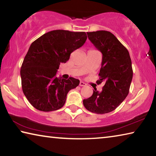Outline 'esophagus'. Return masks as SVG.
<instances>
[{
  "label": "esophagus",
  "instance_id": "esophagus-1",
  "mask_svg": "<svg viewBox=\"0 0 156 156\" xmlns=\"http://www.w3.org/2000/svg\"><path fill=\"white\" fill-rule=\"evenodd\" d=\"M79 85H80V87L85 86V85H86V83H84V82H83V81H80V84H79Z\"/></svg>",
  "mask_w": 156,
  "mask_h": 156
}]
</instances>
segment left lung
I'll use <instances>...</instances> for the list:
<instances>
[{
  "mask_svg": "<svg viewBox=\"0 0 156 156\" xmlns=\"http://www.w3.org/2000/svg\"><path fill=\"white\" fill-rule=\"evenodd\" d=\"M87 34L102 54L98 83L104 82L105 85L100 92L94 88L93 95L84 99L83 105L89 112L103 114L115 110L127 96L133 78L131 60L128 50L110 31Z\"/></svg>",
  "mask_w": 156,
  "mask_h": 156,
  "instance_id": "obj_1",
  "label": "left lung"
}]
</instances>
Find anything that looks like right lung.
Returning <instances> with one entry per match:
<instances>
[{
	"instance_id": "right-lung-1",
	"label": "right lung",
	"mask_w": 156,
	"mask_h": 156,
	"mask_svg": "<svg viewBox=\"0 0 156 156\" xmlns=\"http://www.w3.org/2000/svg\"><path fill=\"white\" fill-rule=\"evenodd\" d=\"M87 38L84 31L67 30L49 31L34 41L20 69L23 91L36 109L52 112L65 105L71 89L80 80L69 77H56L60 63H65L70 54L80 48Z\"/></svg>"
}]
</instances>
